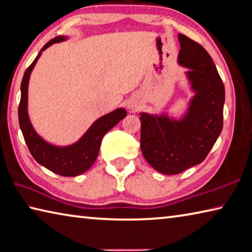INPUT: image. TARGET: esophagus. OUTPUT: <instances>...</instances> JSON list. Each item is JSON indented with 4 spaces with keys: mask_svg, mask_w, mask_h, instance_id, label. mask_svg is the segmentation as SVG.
<instances>
[{
    "mask_svg": "<svg viewBox=\"0 0 252 252\" xmlns=\"http://www.w3.org/2000/svg\"><path fill=\"white\" fill-rule=\"evenodd\" d=\"M128 108L131 110H137L139 108V106L136 101H131V103L128 104Z\"/></svg>",
    "mask_w": 252,
    "mask_h": 252,
    "instance_id": "34e87169",
    "label": "esophagus"
}]
</instances>
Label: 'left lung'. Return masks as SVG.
<instances>
[{"mask_svg":"<svg viewBox=\"0 0 252 252\" xmlns=\"http://www.w3.org/2000/svg\"><path fill=\"white\" fill-rule=\"evenodd\" d=\"M178 64L193 92L187 112L176 119L167 114L140 113V149L154 169L177 175L205 160L222 130L224 86L200 44L178 34Z\"/></svg>","mask_w":252,"mask_h":252,"instance_id":"8db88e82","label":"left lung"}]
</instances>
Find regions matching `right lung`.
Masks as SVG:
<instances>
[{
  "mask_svg": "<svg viewBox=\"0 0 252 252\" xmlns=\"http://www.w3.org/2000/svg\"><path fill=\"white\" fill-rule=\"evenodd\" d=\"M66 36H57L46 43L39 51L36 59L25 70L21 84V101L19 105V123L25 143L30 153L39 165L48 170L65 177H74L85 173L94 164L99 153L101 139L117 123L126 117L127 112L124 108H117L104 116L99 117L92 124L76 143L68 146H55L47 143L39 136L31 124L28 113V92L31 73L36 64L42 52L47 47L59 42H63Z\"/></svg>",
  "mask_w": 252,
  "mask_h": 252,
  "instance_id": "right-lung-1",
  "label": "right lung"
}]
</instances>
